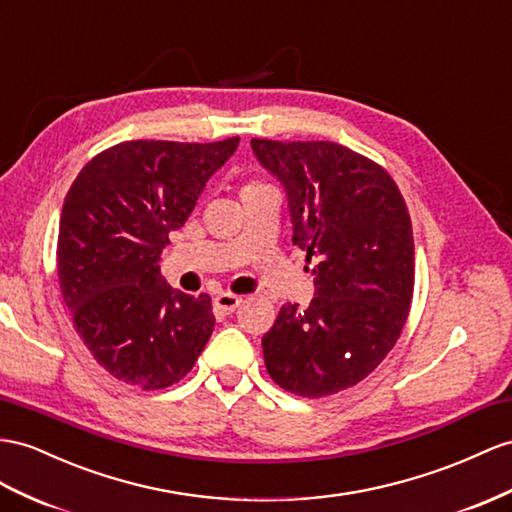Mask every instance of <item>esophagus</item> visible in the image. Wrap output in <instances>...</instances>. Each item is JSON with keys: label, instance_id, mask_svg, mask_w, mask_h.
<instances>
[{"label": "esophagus", "instance_id": "1", "mask_svg": "<svg viewBox=\"0 0 512 512\" xmlns=\"http://www.w3.org/2000/svg\"><path fill=\"white\" fill-rule=\"evenodd\" d=\"M242 303V296L238 294H231V292H220L216 298H214V307L216 311L220 313H231L240 307Z\"/></svg>", "mask_w": 512, "mask_h": 512}]
</instances>
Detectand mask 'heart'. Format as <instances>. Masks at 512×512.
<instances>
[{
  "instance_id": "1",
  "label": "heart",
  "mask_w": 512,
  "mask_h": 512,
  "mask_svg": "<svg viewBox=\"0 0 512 512\" xmlns=\"http://www.w3.org/2000/svg\"><path fill=\"white\" fill-rule=\"evenodd\" d=\"M255 186H261V183H257V181H251V183H246L244 188H255Z\"/></svg>"
}]
</instances>
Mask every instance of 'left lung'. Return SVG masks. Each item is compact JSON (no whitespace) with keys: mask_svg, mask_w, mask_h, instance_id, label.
I'll list each match as a JSON object with an SVG mask.
<instances>
[{"mask_svg":"<svg viewBox=\"0 0 512 512\" xmlns=\"http://www.w3.org/2000/svg\"><path fill=\"white\" fill-rule=\"evenodd\" d=\"M287 192L292 242L316 261V298L287 303L261 339L270 378L303 398L355 387L396 346L415 285L411 216L387 170L329 140L253 138Z\"/></svg>","mask_w":512,"mask_h":512,"instance_id":"left-lung-1","label":"left lung"}]
</instances>
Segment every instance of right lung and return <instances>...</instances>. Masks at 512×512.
I'll use <instances>...</instances> for the list:
<instances>
[{"mask_svg":"<svg viewBox=\"0 0 512 512\" xmlns=\"http://www.w3.org/2000/svg\"><path fill=\"white\" fill-rule=\"evenodd\" d=\"M238 142H119L97 153L67 192L60 292L90 355L127 385L179 383L214 331L212 298L166 285L160 255Z\"/></svg>","mask_w":512,"mask_h":512,"instance_id":"right-lung-1","label":"right lung"}]
</instances>
